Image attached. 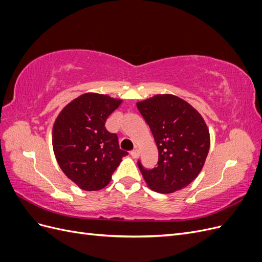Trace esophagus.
Listing matches in <instances>:
<instances>
[{"mask_svg":"<svg viewBox=\"0 0 262 262\" xmlns=\"http://www.w3.org/2000/svg\"><path fill=\"white\" fill-rule=\"evenodd\" d=\"M130 155L133 157V158H138L139 156H140V152H139V149H133V150H131L130 152Z\"/></svg>","mask_w":262,"mask_h":262,"instance_id":"obj_1","label":"esophagus"}]
</instances>
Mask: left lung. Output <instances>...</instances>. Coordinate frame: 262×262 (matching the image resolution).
Listing matches in <instances>:
<instances>
[{"label":"left lung","instance_id":"8db88e82","mask_svg":"<svg viewBox=\"0 0 262 262\" xmlns=\"http://www.w3.org/2000/svg\"><path fill=\"white\" fill-rule=\"evenodd\" d=\"M153 133L157 167L138 162L147 186L160 193L186 188L199 175L210 148V133L202 116L175 95H155L137 104Z\"/></svg>","mask_w":262,"mask_h":262}]
</instances>
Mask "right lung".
Masks as SVG:
<instances>
[{
    "instance_id": "add662e5",
    "label": "right lung",
    "mask_w": 262,
    "mask_h": 262,
    "mask_svg": "<svg viewBox=\"0 0 262 262\" xmlns=\"http://www.w3.org/2000/svg\"><path fill=\"white\" fill-rule=\"evenodd\" d=\"M122 99L86 93L61 110L53 124L52 146L66 176L85 191L105 188L128 152L107 131V118Z\"/></svg>"
}]
</instances>
